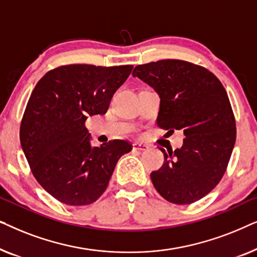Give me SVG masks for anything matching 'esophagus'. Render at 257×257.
Returning a JSON list of instances; mask_svg holds the SVG:
<instances>
[{
    "instance_id": "1",
    "label": "esophagus",
    "mask_w": 257,
    "mask_h": 257,
    "mask_svg": "<svg viewBox=\"0 0 257 257\" xmlns=\"http://www.w3.org/2000/svg\"><path fill=\"white\" fill-rule=\"evenodd\" d=\"M150 147L145 145V144H139V143H135L133 144V150L136 151H147Z\"/></svg>"
}]
</instances>
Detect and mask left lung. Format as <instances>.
Returning a JSON list of instances; mask_svg holds the SVG:
<instances>
[{
	"mask_svg": "<svg viewBox=\"0 0 257 257\" xmlns=\"http://www.w3.org/2000/svg\"><path fill=\"white\" fill-rule=\"evenodd\" d=\"M133 77L159 94L158 125L182 130L184 145L160 149L164 165L151 173L158 193L175 205H188L208 194L226 172L236 127L229 98L208 70L179 59H163L136 66Z\"/></svg>",
	"mask_w": 257,
	"mask_h": 257,
	"instance_id": "8db88e82",
	"label": "left lung"
}]
</instances>
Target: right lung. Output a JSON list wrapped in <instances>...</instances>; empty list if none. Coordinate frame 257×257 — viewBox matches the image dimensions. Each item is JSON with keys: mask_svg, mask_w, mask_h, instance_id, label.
Instances as JSON below:
<instances>
[{"mask_svg": "<svg viewBox=\"0 0 257 257\" xmlns=\"http://www.w3.org/2000/svg\"><path fill=\"white\" fill-rule=\"evenodd\" d=\"M132 65L71 64L42 77L24 111L21 146L49 194L69 206L96 201L106 189L119 158L132 150L125 140L91 145L85 120L106 113Z\"/></svg>", "mask_w": 257, "mask_h": 257, "instance_id": "right-lung-1", "label": "right lung"}]
</instances>
